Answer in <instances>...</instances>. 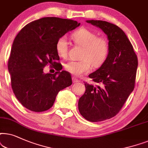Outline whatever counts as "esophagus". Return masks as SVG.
Returning a JSON list of instances; mask_svg holds the SVG:
<instances>
[{"mask_svg":"<svg viewBox=\"0 0 148 148\" xmlns=\"http://www.w3.org/2000/svg\"><path fill=\"white\" fill-rule=\"evenodd\" d=\"M72 82L73 83H75V82H79V80H78L77 78L75 77H72Z\"/></svg>","mask_w":148,"mask_h":148,"instance_id":"obj_1","label":"esophagus"}]
</instances>
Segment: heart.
I'll list each match as a JSON object with an SVG mask.
<instances>
[{
  "instance_id": "1",
  "label": "heart",
  "mask_w": 148,
  "mask_h": 148,
  "mask_svg": "<svg viewBox=\"0 0 148 148\" xmlns=\"http://www.w3.org/2000/svg\"><path fill=\"white\" fill-rule=\"evenodd\" d=\"M76 45L83 47L80 61H69L64 65L66 70L76 76H81L91 70L92 66L98 68L107 60L110 51L109 42L103 36L86 27L77 29L71 35ZM56 52L61 58L68 56V43L65 36L60 38L56 45Z\"/></svg>"
}]
</instances>
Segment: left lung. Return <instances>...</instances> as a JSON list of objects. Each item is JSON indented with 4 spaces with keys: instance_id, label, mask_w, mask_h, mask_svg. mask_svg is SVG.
Returning <instances> with one entry per match:
<instances>
[{
    "instance_id": "left-lung-1",
    "label": "left lung",
    "mask_w": 148,
    "mask_h": 148,
    "mask_svg": "<svg viewBox=\"0 0 148 148\" xmlns=\"http://www.w3.org/2000/svg\"><path fill=\"white\" fill-rule=\"evenodd\" d=\"M86 21L101 29L109 41L107 60L88 75L98 85L84 83L85 92L78 101V110L84 119L100 122L116 115L133 92L138 61L123 29L106 21Z\"/></svg>"
}]
</instances>
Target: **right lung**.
I'll return each instance as SVG.
<instances>
[{
    "instance_id": "right-lung-1",
    "label": "right lung",
    "mask_w": 148,
    "mask_h": 148,
    "mask_svg": "<svg viewBox=\"0 0 148 148\" xmlns=\"http://www.w3.org/2000/svg\"><path fill=\"white\" fill-rule=\"evenodd\" d=\"M80 24L72 19L43 17L25 25L15 38L8 70L15 97L27 109L36 112L50 109L58 92L72 84L70 74L60 71L56 45ZM48 63L59 72L45 74L43 68Z\"/></svg>"
}]
</instances>
